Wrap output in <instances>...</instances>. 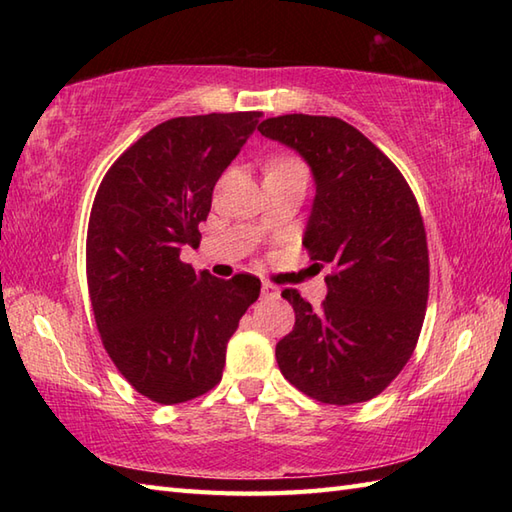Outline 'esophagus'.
<instances>
[{
	"label": "esophagus",
	"instance_id": "34e87169",
	"mask_svg": "<svg viewBox=\"0 0 512 512\" xmlns=\"http://www.w3.org/2000/svg\"><path fill=\"white\" fill-rule=\"evenodd\" d=\"M262 297L264 299H277L279 288L275 284H262Z\"/></svg>",
	"mask_w": 512,
	"mask_h": 512
}]
</instances>
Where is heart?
Instances as JSON below:
<instances>
[{
    "instance_id": "obj_1",
    "label": "heart",
    "mask_w": 512,
    "mask_h": 512,
    "mask_svg": "<svg viewBox=\"0 0 512 512\" xmlns=\"http://www.w3.org/2000/svg\"><path fill=\"white\" fill-rule=\"evenodd\" d=\"M286 167H301V165H299L297 160H292V158H281V160H275L273 165H270V169H286Z\"/></svg>"
}]
</instances>
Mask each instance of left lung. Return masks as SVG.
I'll use <instances>...</instances> for the list:
<instances>
[{"mask_svg": "<svg viewBox=\"0 0 512 512\" xmlns=\"http://www.w3.org/2000/svg\"><path fill=\"white\" fill-rule=\"evenodd\" d=\"M299 151L317 184L303 235L310 259L330 264L319 310L286 288L295 328L277 343L290 385L325 405L378 396L407 365L429 297V250L416 195L398 167L334 116L286 114L259 125Z\"/></svg>", "mask_w": 512, "mask_h": 512, "instance_id": "left-lung-1", "label": "left lung"}]
</instances>
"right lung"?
<instances>
[{
  "instance_id": "1",
  "label": "right lung",
  "mask_w": 512,
  "mask_h": 512,
  "mask_svg": "<svg viewBox=\"0 0 512 512\" xmlns=\"http://www.w3.org/2000/svg\"><path fill=\"white\" fill-rule=\"evenodd\" d=\"M262 112L178 116L138 138L92 204L85 268L96 328L138 394L178 405L222 380L226 343L259 297V279H217L180 262L200 244L215 182Z\"/></svg>"
}]
</instances>
